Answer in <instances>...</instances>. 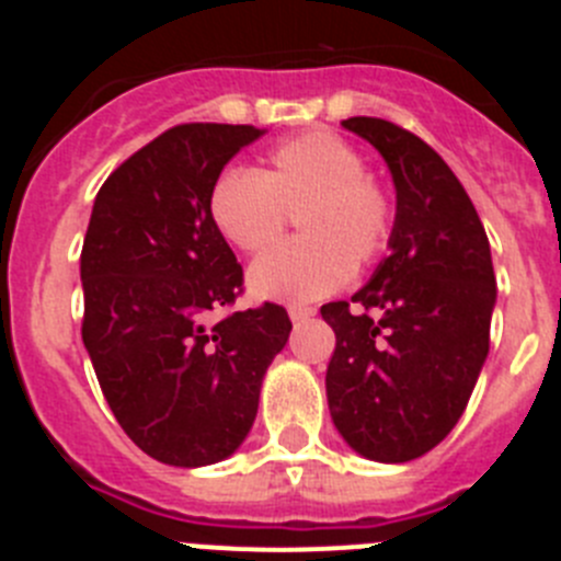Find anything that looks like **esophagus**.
<instances>
[{"label":"esophagus","mask_w":561,"mask_h":561,"mask_svg":"<svg viewBox=\"0 0 561 561\" xmlns=\"http://www.w3.org/2000/svg\"><path fill=\"white\" fill-rule=\"evenodd\" d=\"M314 314H317V309H311V306H289V317L295 325L306 323V320H311Z\"/></svg>","instance_id":"34e87169"}]
</instances>
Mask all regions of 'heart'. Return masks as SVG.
<instances>
[{
  "mask_svg": "<svg viewBox=\"0 0 561 561\" xmlns=\"http://www.w3.org/2000/svg\"><path fill=\"white\" fill-rule=\"evenodd\" d=\"M297 213L300 241L261 257L250 291L309 304L376 264L396 227L393 196L368 173L365 153L340 134L306 131L266 151L257 173L230 168L213 182V225L236 250L264 255Z\"/></svg>",
  "mask_w": 561,
  "mask_h": 561,
  "instance_id": "1",
  "label": "heart"
}]
</instances>
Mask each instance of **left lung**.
I'll use <instances>...</instances> for the list:
<instances>
[{"label":"left lung","mask_w":561,"mask_h":561,"mask_svg":"<svg viewBox=\"0 0 561 561\" xmlns=\"http://www.w3.org/2000/svg\"><path fill=\"white\" fill-rule=\"evenodd\" d=\"M396 185L390 255L351 300L320 309L336 348L325 370L334 427L362 458L404 463L453 433L489 354L492 250L453 168L408 128L348 117Z\"/></svg>","instance_id":"obj_1"}]
</instances>
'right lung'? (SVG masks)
<instances>
[{
  "instance_id": "1",
  "label": "right lung",
  "mask_w": 561,
  "mask_h": 561,
  "mask_svg": "<svg viewBox=\"0 0 561 561\" xmlns=\"http://www.w3.org/2000/svg\"><path fill=\"white\" fill-rule=\"evenodd\" d=\"M261 134L173 126L114 168L95 196L81 250V336L117 424L160 463L230 458L289 340L277 304L207 323L244 291V270L213 225V182Z\"/></svg>"
}]
</instances>
